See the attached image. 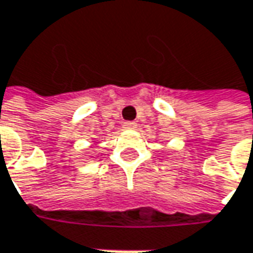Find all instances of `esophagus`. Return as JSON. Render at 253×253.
<instances>
[{"instance_id": "1", "label": "esophagus", "mask_w": 253, "mask_h": 253, "mask_svg": "<svg viewBox=\"0 0 253 253\" xmlns=\"http://www.w3.org/2000/svg\"><path fill=\"white\" fill-rule=\"evenodd\" d=\"M123 127H125L126 130H134L135 127H137V125H135L134 122H125V123H123Z\"/></svg>"}]
</instances>
